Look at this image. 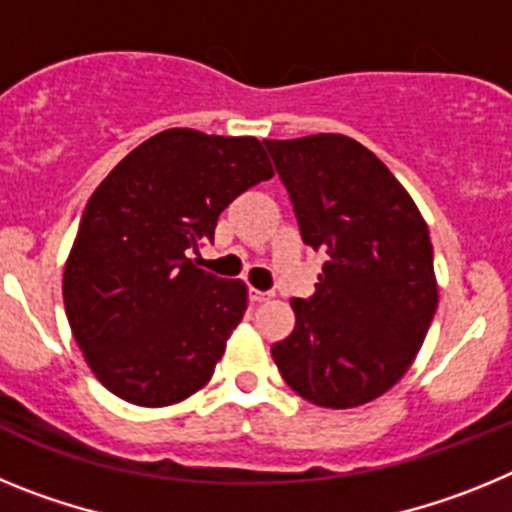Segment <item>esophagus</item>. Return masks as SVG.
Instances as JSON below:
<instances>
[{
	"label": "esophagus",
	"instance_id": "1",
	"mask_svg": "<svg viewBox=\"0 0 512 512\" xmlns=\"http://www.w3.org/2000/svg\"><path fill=\"white\" fill-rule=\"evenodd\" d=\"M248 297H251L253 305H261V302H269L274 295H271V292H261V289H251V295Z\"/></svg>",
	"mask_w": 512,
	"mask_h": 512
}]
</instances>
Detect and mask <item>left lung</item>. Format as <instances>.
<instances>
[{
  "mask_svg": "<svg viewBox=\"0 0 512 512\" xmlns=\"http://www.w3.org/2000/svg\"><path fill=\"white\" fill-rule=\"evenodd\" d=\"M300 223L325 253L295 330L271 346L284 382L312 405L359 408L392 390L438 305L433 246L418 205L359 140L318 133L264 140Z\"/></svg>",
  "mask_w": 512,
  "mask_h": 512,
  "instance_id": "left-lung-1",
  "label": "left lung"
}]
</instances>
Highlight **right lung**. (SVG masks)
<instances>
[{"instance_id": "obj_1", "label": "right lung", "mask_w": 512, "mask_h": 512, "mask_svg": "<svg viewBox=\"0 0 512 512\" xmlns=\"http://www.w3.org/2000/svg\"><path fill=\"white\" fill-rule=\"evenodd\" d=\"M274 176L261 140L171 128L122 158L89 197L63 266V305L94 377L166 408L210 382L248 307L241 279L189 259L217 217Z\"/></svg>"}]
</instances>
